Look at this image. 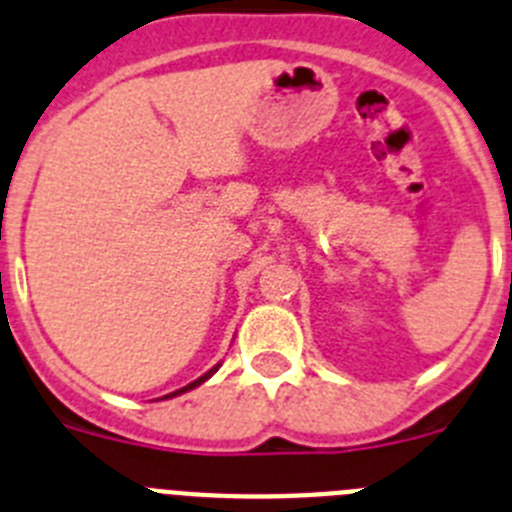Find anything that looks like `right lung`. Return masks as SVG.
Segmentation results:
<instances>
[{"label": "right lung", "mask_w": 512, "mask_h": 512, "mask_svg": "<svg viewBox=\"0 0 512 512\" xmlns=\"http://www.w3.org/2000/svg\"><path fill=\"white\" fill-rule=\"evenodd\" d=\"M216 370H219V365H216V367H211V370H209V372H206V375H201V377H199V380H193V382H188L186 388H181V390H176V393H170V395H165V398H176V395H181V393H188V390H193V388H199L201 382H206V380H209V377H211V375H214V372H216Z\"/></svg>", "instance_id": "add662e5"}]
</instances>
